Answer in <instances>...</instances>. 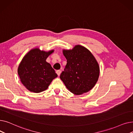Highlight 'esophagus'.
<instances>
[{
  "instance_id": "34e87169",
  "label": "esophagus",
  "mask_w": 133,
  "mask_h": 133,
  "mask_svg": "<svg viewBox=\"0 0 133 133\" xmlns=\"http://www.w3.org/2000/svg\"><path fill=\"white\" fill-rule=\"evenodd\" d=\"M56 73H57V74H58V76H60V74H61V71H60V70H58V71H56Z\"/></svg>"
}]
</instances>
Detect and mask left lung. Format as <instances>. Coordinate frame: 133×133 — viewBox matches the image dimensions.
Returning a JSON list of instances; mask_svg holds the SVG:
<instances>
[{"label":"left lung","instance_id":"1","mask_svg":"<svg viewBox=\"0 0 133 133\" xmlns=\"http://www.w3.org/2000/svg\"><path fill=\"white\" fill-rule=\"evenodd\" d=\"M62 53L67 64L60 78L66 88L75 95L89 92L95 85L100 74V67L94 56L80 45L71 50L63 49Z\"/></svg>","mask_w":133,"mask_h":133}]
</instances>
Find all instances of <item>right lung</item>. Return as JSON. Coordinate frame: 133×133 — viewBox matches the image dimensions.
Returning <instances> with one entry per match:
<instances>
[{
    "label": "right lung",
    "mask_w": 133,
    "mask_h": 133,
    "mask_svg": "<svg viewBox=\"0 0 133 133\" xmlns=\"http://www.w3.org/2000/svg\"><path fill=\"white\" fill-rule=\"evenodd\" d=\"M54 51L40 50L34 48L26 54L18 68L21 82L33 93H40L46 90L52 80L58 75L46 59Z\"/></svg>",
    "instance_id": "add662e5"
}]
</instances>
